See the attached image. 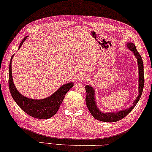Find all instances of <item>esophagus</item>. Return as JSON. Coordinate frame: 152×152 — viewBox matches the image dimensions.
<instances>
[{"label":"esophagus","mask_w":152,"mask_h":152,"mask_svg":"<svg viewBox=\"0 0 152 152\" xmlns=\"http://www.w3.org/2000/svg\"><path fill=\"white\" fill-rule=\"evenodd\" d=\"M78 80L80 82H86L88 80V77L86 74H80L78 77Z\"/></svg>","instance_id":"34e87169"}]
</instances>
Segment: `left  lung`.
Instances as JSON below:
<instances>
[{
    "label": "left lung",
    "mask_w": 152,
    "mask_h": 152,
    "mask_svg": "<svg viewBox=\"0 0 152 152\" xmlns=\"http://www.w3.org/2000/svg\"><path fill=\"white\" fill-rule=\"evenodd\" d=\"M128 47L130 50L133 52L134 55L137 59L138 68H139V95L135 99L132 106L130 108L125 109V110L120 111L119 112L116 113H102L99 110L97 106H96L95 101V91L91 86H86V102L87 105L88 109L90 114H92L94 118L97 120L101 121L104 122H116L119 120H121L124 117H126L129 113L133 109L134 107L136 106L140 98L141 97L142 93L144 88V84H145V77H144V66L142 59L138 53L137 49L134 44L131 43H128Z\"/></svg>",
    "instance_id": "8db88e82"
}]
</instances>
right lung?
<instances>
[{
	"label": "right lung",
	"mask_w": 152,
	"mask_h": 152,
	"mask_svg": "<svg viewBox=\"0 0 152 152\" xmlns=\"http://www.w3.org/2000/svg\"><path fill=\"white\" fill-rule=\"evenodd\" d=\"M27 38L26 36L20 45V48ZM13 55L11 57L9 65V78L8 84L10 92L12 98L16 102L19 107L24 111L25 113L34 117L39 119H47L53 116L58 111V109L64 99L65 95L74 86L72 83L65 84L59 88L53 95L50 96L45 99H32L25 97L17 91L13 83L12 76V59Z\"/></svg>",
	"instance_id": "1"
}]
</instances>
